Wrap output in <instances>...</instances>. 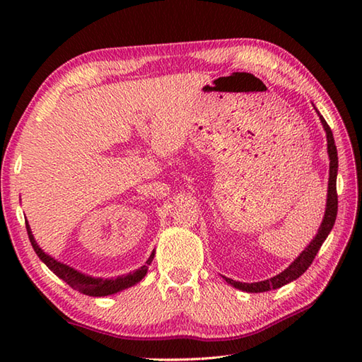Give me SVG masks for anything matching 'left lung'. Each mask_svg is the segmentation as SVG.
<instances>
[{
    "label": "left lung",
    "instance_id": "left-lung-1",
    "mask_svg": "<svg viewBox=\"0 0 362 362\" xmlns=\"http://www.w3.org/2000/svg\"><path fill=\"white\" fill-rule=\"evenodd\" d=\"M316 109V107H314ZM317 112V117L322 122V127H324L325 134H327V152H328V158H329V177H328V191H327V205H325V213H324V219L320 222V227L317 228L316 236L313 238L311 243L306 245L305 250L292 261V263L281 271L280 274H276L272 279H267L263 281H257V283H243V281H236L232 279H227V276L222 275L230 286H233L236 289H241L245 292H267L271 289H279L284 284H288L291 281L297 280L300 275H302L306 269H308L313 263V259L316 258L317 252L320 249V245L324 244L327 240V236L332 232V228L334 226L336 221V214H337V194H336V179H337V149L334 144V138L333 132L329 126L327 124V121L324 117Z\"/></svg>",
    "mask_w": 362,
    "mask_h": 362
}]
</instances>
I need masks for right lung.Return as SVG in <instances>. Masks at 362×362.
<instances>
[{
  "label": "right lung",
  "instance_id": "add662e5",
  "mask_svg": "<svg viewBox=\"0 0 362 362\" xmlns=\"http://www.w3.org/2000/svg\"><path fill=\"white\" fill-rule=\"evenodd\" d=\"M26 228H28L29 241H30V244H33V247L38 255V258H40L43 263L59 276V279H62L66 284H70L73 289L79 291L81 294L91 296V297L112 296V294H117V292H119L122 289L135 286V284L140 283L146 276V274H148V269L152 263L153 257H156V250H152L148 261H146V263L141 267L135 269L134 272H129L127 275L112 276V279H103V276H91L88 274H83V272L78 271V269H74L71 266L62 263V261L52 258L49 253H46L40 247V245L37 244L35 238L33 235V230H30V226L28 224V222H26Z\"/></svg>",
  "mask_w": 362,
  "mask_h": 362
}]
</instances>
